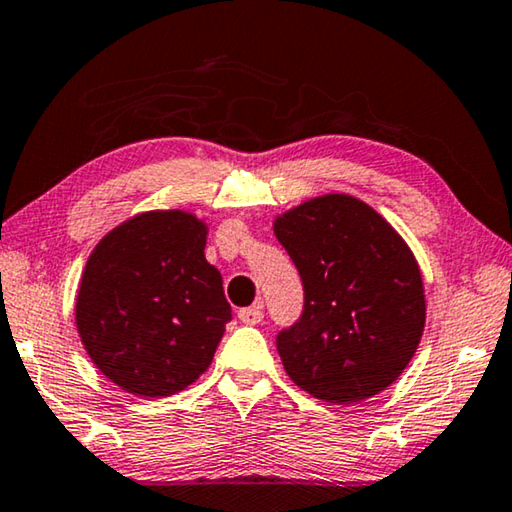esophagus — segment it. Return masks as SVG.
Here are the masks:
<instances>
[{
	"label": "esophagus",
	"instance_id": "34e87169",
	"mask_svg": "<svg viewBox=\"0 0 512 512\" xmlns=\"http://www.w3.org/2000/svg\"><path fill=\"white\" fill-rule=\"evenodd\" d=\"M264 319V305L257 303L253 307H243L239 310V321L246 323V326H257V323H262Z\"/></svg>",
	"mask_w": 512,
	"mask_h": 512
}]
</instances>
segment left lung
I'll return each instance as SVG.
<instances>
[{"label":"left lung","mask_w":512,"mask_h":512,"mask_svg":"<svg viewBox=\"0 0 512 512\" xmlns=\"http://www.w3.org/2000/svg\"><path fill=\"white\" fill-rule=\"evenodd\" d=\"M273 232L303 282V312L275 337L294 383L328 403L383 392L415 355L426 321L415 255L383 216L330 193L278 216Z\"/></svg>","instance_id":"8db88e82"}]
</instances>
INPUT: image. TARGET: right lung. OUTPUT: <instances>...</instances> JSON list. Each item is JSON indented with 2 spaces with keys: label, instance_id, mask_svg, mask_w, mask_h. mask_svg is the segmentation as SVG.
<instances>
[{
  "label": "right lung",
  "instance_id": "1",
  "mask_svg": "<svg viewBox=\"0 0 512 512\" xmlns=\"http://www.w3.org/2000/svg\"><path fill=\"white\" fill-rule=\"evenodd\" d=\"M205 243V223L170 209L129 218L88 257L77 330L95 367L125 392L177 394L212 364L232 307Z\"/></svg>",
  "mask_w": 512,
  "mask_h": 512
}]
</instances>
